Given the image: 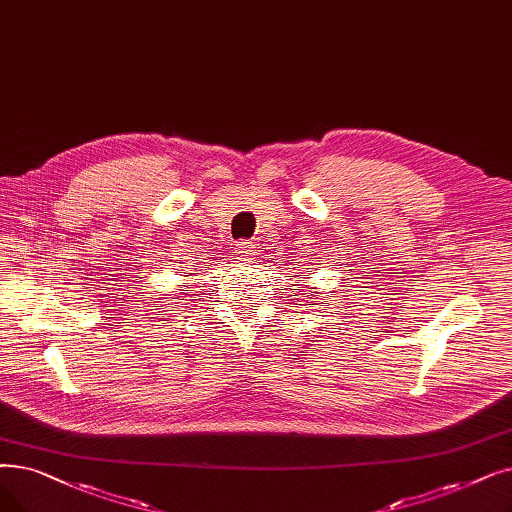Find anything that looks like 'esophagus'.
Here are the masks:
<instances>
[{"label":"esophagus","mask_w":512,"mask_h":512,"mask_svg":"<svg viewBox=\"0 0 512 512\" xmlns=\"http://www.w3.org/2000/svg\"><path fill=\"white\" fill-rule=\"evenodd\" d=\"M255 251V244L251 240H236L234 244V253L238 257H251Z\"/></svg>","instance_id":"1"}]
</instances>
